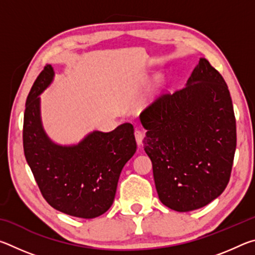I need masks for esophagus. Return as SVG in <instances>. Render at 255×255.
I'll use <instances>...</instances> for the list:
<instances>
[{
    "label": "esophagus",
    "instance_id": "esophagus-1",
    "mask_svg": "<svg viewBox=\"0 0 255 255\" xmlns=\"http://www.w3.org/2000/svg\"><path fill=\"white\" fill-rule=\"evenodd\" d=\"M135 138H136V141H137V145L140 146L143 144V139H144V133L141 130H138L136 129L135 130Z\"/></svg>",
    "mask_w": 255,
    "mask_h": 255
}]
</instances>
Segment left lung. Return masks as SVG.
I'll return each instance as SVG.
<instances>
[{
	"label": "left lung",
	"instance_id": "1",
	"mask_svg": "<svg viewBox=\"0 0 255 255\" xmlns=\"http://www.w3.org/2000/svg\"><path fill=\"white\" fill-rule=\"evenodd\" d=\"M144 149L163 205L199 209L223 193L236 149V122L223 76L200 58L183 89L163 94L140 114Z\"/></svg>",
	"mask_w": 255,
	"mask_h": 255
}]
</instances>
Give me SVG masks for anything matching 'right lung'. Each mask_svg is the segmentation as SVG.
Instances as JSON below:
<instances>
[{
	"label": "right lung",
	"instance_id": "obj_1",
	"mask_svg": "<svg viewBox=\"0 0 255 255\" xmlns=\"http://www.w3.org/2000/svg\"><path fill=\"white\" fill-rule=\"evenodd\" d=\"M53 79V67L46 65L25 101L24 156L53 208L74 217L96 218L111 207L123 167L136 152L133 127L126 123L109 132L94 130L76 145L54 143L42 127L39 98Z\"/></svg>",
	"mask_w": 255,
	"mask_h": 255
}]
</instances>
